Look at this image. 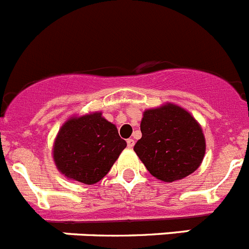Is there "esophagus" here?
<instances>
[{
  "instance_id": "1",
  "label": "esophagus",
  "mask_w": 249,
  "mask_h": 249,
  "mask_svg": "<svg viewBox=\"0 0 249 249\" xmlns=\"http://www.w3.org/2000/svg\"><path fill=\"white\" fill-rule=\"evenodd\" d=\"M126 144H127V148H133L135 142H134L133 139H127L126 140Z\"/></svg>"
}]
</instances>
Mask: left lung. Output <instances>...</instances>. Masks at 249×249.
I'll list each match as a JSON object with an SVG mask.
<instances>
[{
  "instance_id": "obj_1",
  "label": "left lung",
  "mask_w": 249,
  "mask_h": 249,
  "mask_svg": "<svg viewBox=\"0 0 249 249\" xmlns=\"http://www.w3.org/2000/svg\"><path fill=\"white\" fill-rule=\"evenodd\" d=\"M142 139L134 145L151 176L174 181L198 169L205 153L202 127L184 109L168 104L146 110L142 115Z\"/></svg>"
}]
</instances>
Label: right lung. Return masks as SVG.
<instances>
[{
	"instance_id": "add662e5",
	"label": "right lung",
	"mask_w": 249,
	"mask_h": 249,
	"mask_svg": "<svg viewBox=\"0 0 249 249\" xmlns=\"http://www.w3.org/2000/svg\"><path fill=\"white\" fill-rule=\"evenodd\" d=\"M125 146L115 125L101 112H94L62 125L53 145V159L65 177L94 184L109 173Z\"/></svg>"
}]
</instances>
